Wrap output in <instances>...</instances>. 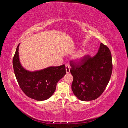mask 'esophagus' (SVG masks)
Masks as SVG:
<instances>
[{"instance_id":"34e87169","label":"esophagus","mask_w":128,"mask_h":128,"mask_svg":"<svg viewBox=\"0 0 128 128\" xmlns=\"http://www.w3.org/2000/svg\"><path fill=\"white\" fill-rule=\"evenodd\" d=\"M66 70L67 73L70 72V67L68 64H66Z\"/></svg>"}]
</instances>
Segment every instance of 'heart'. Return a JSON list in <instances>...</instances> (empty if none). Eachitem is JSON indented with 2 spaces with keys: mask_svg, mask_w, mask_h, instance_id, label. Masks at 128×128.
<instances>
[{
  "mask_svg": "<svg viewBox=\"0 0 128 128\" xmlns=\"http://www.w3.org/2000/svg\"><path fill=\"white\" fill-rule=\"evenodd\" d=\"M86 51H79L75 54L74 56V59L76 60H80V59H82V58H83L85 56H86Z\"/></svg>",
  "mask_w": 128,
  "mask_h": 128,
  "instance_id": "heart-1",
  "label": "heart"
}]
</instances>
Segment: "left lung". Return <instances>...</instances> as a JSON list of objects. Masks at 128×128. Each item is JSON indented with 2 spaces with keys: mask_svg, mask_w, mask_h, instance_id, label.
<instances>
[{
  "mask_svg": "<svg viewBox=\"0 0 128 128\" xmlns=\"http://www.w3.org/2000/svg\"><path fill=\"white\" fill-rule=\"evenodd\" d=\"M70 65L73 76L72 88L76 97L85 102L99 97L109 82L113 70L109 48L101 43L94 57L86 56L78 64L71 61Z\"/></svg>",
  "mask_w": 128,
  "mask_h": 128,
  "instance_id": "1",
  "label": "left lung"
}]
</instances>
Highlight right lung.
I'll use <instances>...</instances> for the list:
<instances>
[{
  "instance_id": "add662e5",
  "label": "right lung",
  "mask_w": 128,
  "mask_h": 128,
  "mask_svg": "<svg viewBox=\"0 0 128 128\" xmlns=\"http://www.w3.org/2000/svg\"><path fill=\"white\" fill-rule=\"evenodd\" d=\"M18 46L13 59L14 74L21 90L28 97L42 101L54 92L57 83L66 74L65 65L49 67L42 70L29 72L23 67L19 60Z\"/></svg>"
}]
</instances>
